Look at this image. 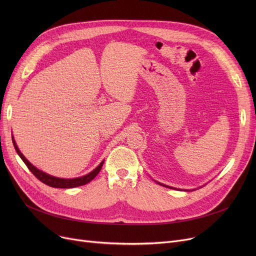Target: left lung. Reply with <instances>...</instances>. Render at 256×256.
I'll return each instance as SVG.
<instances>
[{
	"label": "left lung",
	"mask_w": 256,
	"mask_h": 256,
	"mask_svg": "<svg viewBox=\"0 0 256 256\" xmlns=\"http://www.w3.org/2000/svg\"><path fill=\"white\" fill-rule=\"evenodd\" d=\"M162 186H165V184H162ZM168 188H170V189H172V188H171V186H168Z\"/></svg>",
	"instance_id": "1"
}]
</instances>
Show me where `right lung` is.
<instances>
[{
	"label": "right lung",
	"mask_w": 256,
	"mask_h": 256,
	"mask_svg": "<svg viewBox=\"0 0 256 256\" xmlns=\"http://www.w3.org/2000/svg\"><path fill=\"white\" fill-rule=\"evenodd\" d=\"M12 142L13 145H14V148L18 152V154L20 156V158L24 160V163L26 164V166L29 168V170L34 174L35 178H38L40 182H42L44 184L52 186V188H62V189H70V188H76V186H83L86 184L88 182H90L94 178H96L98 174L100 173L102 165H104V160L102 162L94 169L93 171H91L90 173H88L87 176H84L82 178H70V180H66V178H55V176H52L50 174H46L44 172H42V170L37 169L36 167H34L28 160H26L24 154L20 152L18 147L16 144L14 139L12 137Z\"/></svg>",
	"instance_id": "right-lung-1"
}]
</instances>
